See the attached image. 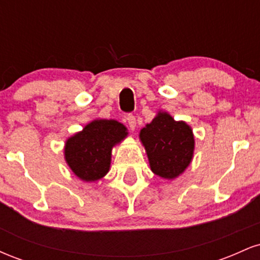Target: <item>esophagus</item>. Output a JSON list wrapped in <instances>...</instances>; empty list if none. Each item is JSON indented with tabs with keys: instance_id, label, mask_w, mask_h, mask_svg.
Instances as JSON below:
<instances>
[{
	"instance_id": "1",
	"label": "esophagus",
	"mask_w": 260,
	"mask_h": 260,
	"mask_svg": "<svg viewBox=\"0 0 260 260\" xmlns=\"http://www.w3.org/2000/svg\"><path fill=\"white\" fill-rule=\"evenodd\" d=\"M126 120L128 122V124H129L131 129H136V127H137L136 116H134L133 113H127V115H126Z\"/></svg>"
}]
</instances>
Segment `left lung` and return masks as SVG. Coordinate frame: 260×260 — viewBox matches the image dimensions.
Masks as SVG:
<instances>
[{"instance_id": "obj_1", "label": "left lung", "mask_w": 260, "mask_h": 260, "mask_svg": "<svg viewBox=\"0 0 260 260\" xmlns=\"http://www.w3.org/2000/svg\"><path fill=\"white\" fill-rule=\"evenodd\" d=\"M151 171L164 178L177 177L190 164L194 150L192 129L176 122L169 113L160 112L140 131Z\"/></svg>"}]
</instances>
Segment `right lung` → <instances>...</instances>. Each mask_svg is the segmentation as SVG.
Wrapping results in <instances>:
<instances>
[{
	"label": "right lung",
	"mask_w": 260,
	"mask_h": 260,
	"mask_svg": "<svg viewBox=\"0 0 260 260\" xmlns=\"http://www.w3.org/2000/svg\"><path fill=\"white\" fill-rule=\"evenodd\" d=\"M126 131L115 120L90 122L66 142V161L80 180H100L109 172L112 147L127 136Z\"/></svg>",
	"instance_id": "1"
}]
</instances>
